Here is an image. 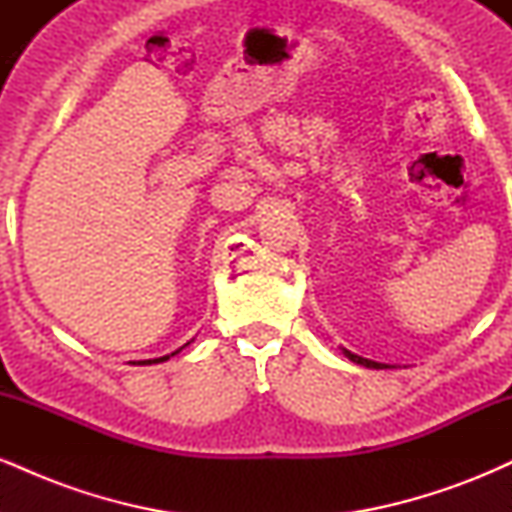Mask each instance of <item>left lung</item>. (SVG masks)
Wrapping results in <instances>:
<instances>
[{"mask_svg":"<svg viewBox=\"0 0 512 512\" xmlns=\"http://www.w3.org/2000/svg\"><path fill=\"white\" fill-rule=\"evenodd\" d=\"M346 356L351 358V361L354 363H361V366H366V368H387L385 363H375V361H368V358H361V356H356V354H351V351H344Z\"/></svg>","mask_w":512,"mask_h":512,"instance_id":"8db88e82","label":"left lung"}]
</instances>
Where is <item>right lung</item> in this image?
<instances>
[{"label":"right lung","instance_id":"1","mask_svg":"<svg viewBox=\"0 0 512 512\" xmlns=\"http://www.w3.org/2000/svg\"><path fill=\"white\" fill-rule=\"evenodd\" d=\"M180 351V349H178ZM178 351H175V354H178ZM168 356H163V358H151V361H142V363H146V366H149V363H158V361H166Z\"/></svg>","mask_w":512,"mask_h":512}]
</instances>
